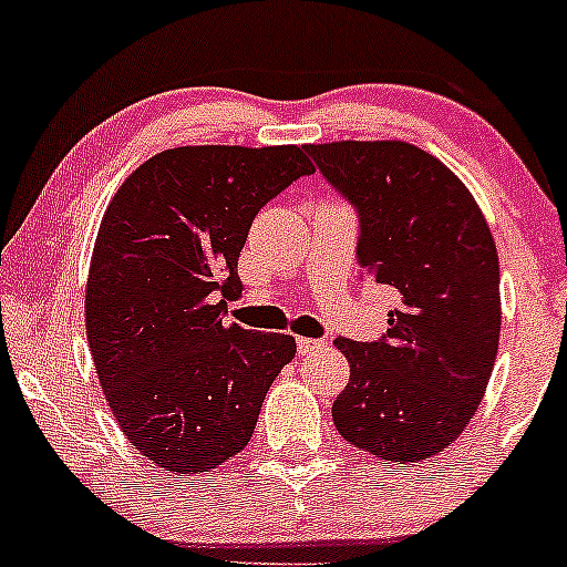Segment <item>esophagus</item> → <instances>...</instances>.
<instances>
[{
  "label": "esophagus",
  "instance_id": "obj_1",
  "mask_svg": "<svg viewBox=\"0 0 567 567\" xmlns=\"http://www.w3.org/2000/svg\"><path fill=\"white\" fill-rule=\"evenodd\" d=\"M327 348V342L318 340V337H300L297 340V351H300V355H310V353H318Z\"/></svg>",
  "mask_w": 567,
  "mask_h": 567
}]
</instances>
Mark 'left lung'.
<instances>
[{"label": "left lung", "instance_id": "1", "mask_svg": "<svg viewBox=\"0 0 567 567\" xmlns=\"http://www.w3.org/2000/svg\"><path fill=\"white\" fill-rule=\"evenodd\" d=\"M305 152L359 214V265L402 297L378 342L334 340L351 364L334 425L374 457L425 461L461 436L493 374L495 240L466 184L415 144L332 142Z\"/></svg>", "mask_w": 567, "mask_h": 567}]
</instances>
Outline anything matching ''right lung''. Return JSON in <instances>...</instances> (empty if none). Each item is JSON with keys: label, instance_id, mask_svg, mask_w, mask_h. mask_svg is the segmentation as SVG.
Here are the masks:
<instances>
[{"label": "right lung", "instance_id": "right-lung-1", "mask_svg": "<svg viewBox=\"0 0 567 567\" xmlns=\"http://www.w3.org/2000/svg\"><path fill=\"white\" fill-rule=\"evenodd\" d=\"M300 146H176L123 182L93 246L85 327L112 415L168 474L221 466L249 444L295 337L221 321L240 297L254 216L300 176Z\"/></svg>", "mask_w": 567, "mask_h": 567}]
</instances>
